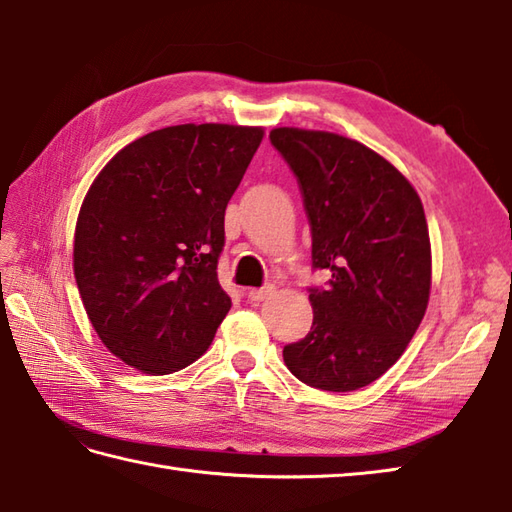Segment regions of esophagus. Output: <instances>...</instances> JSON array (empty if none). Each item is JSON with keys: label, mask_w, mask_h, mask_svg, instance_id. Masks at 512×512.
I'll return each instance as SVG.
<instances>
[{"label": "esophagus", "mask_w": 512, "mask_h": 512, "mask_svg": "<svg viewBox=\"0 0 512 512\" xmlns=\"http://www.w3.org/2000/svg\"><path fill=\"white\" fill-rule=\"evenodd\" d=\"M275 292V286H264V288H250L248 290V299L255 301V303H262L266 301L270 295Z\"/></svg>", "instance_id": "34e87169"}]
</instances>
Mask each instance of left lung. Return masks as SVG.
<instances>
[{
	"instance_id": "1",
	"label": "left lung",
	"mask_w": 512,
	"mask_h": 512,
	"mask_svg": "<svg viewBox=\"0 0 512 512\" xmlns=\"http://www.w3.org/2000/svg\"><path fill=\"white\" fill-rule=\"evenodd\" d=\"M270 143L299 178L312 264L332 275L310 290L312 328L284 347V363L317 389H361L398 361L429 306L420 195L387 158L341 134L275 127Z\"/></svg>"
}]
</instances>
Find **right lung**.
<instances>
[{
	"label": "right lung",
	"instance_id": "obj_1",
	"mask_svg": "<svg viewBox=\"0 0 512 512\" xmlns=\"http://www.w3.org/2000/svg\"><path fill=\"white\" fill-rule=\"evenodd\" d=\"M264 127L187 123L123 147L85 193L72 266L116 358L165 376L209 350L231 297L217 279L224 211Z\"/></svg>",
	"mask_w": 512,
	"mask_h": 512
}]
</instances>
